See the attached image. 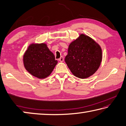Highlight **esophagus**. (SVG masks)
Returning <instances> with one entry per match:
<instances>
[{"instance_id":"obj_1","label":"esophagus","mask_w":126,"mask_h":126,"mask_svg":"<svg viewBox=\"0 0 126 126\" xmlns=\"http://www.w3.org/2000/svg\"><path fill=\"white\" fill-rule=\"evenodd\" d=\"M59 61H60V62H62L64 61V57L63 56L61 57V58L59 59Z\"/></svg>"}]
</instances>
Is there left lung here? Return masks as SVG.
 <instances>
[{
	"label": "left lung",
	"instance_id": "obj_1",
	"mask_svg": "<svg viewBox=\"0 0 126 126\" xmlns=\"http://www.w3.org/2000/svg\"><path fill=\"white\" fill-rule=\"evenodd\" d=\"M102 58V49L96 42L84 34L69 44L65 62L77 77L84 79L98 69Z\"/></svg>",
	"mask_w": 126,
	"mask_h": 126
}]
</instances>
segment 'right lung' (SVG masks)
<instances>
[{"instance_id":"1","label":"right lung","mask_w":126,"mask_h":126,"mask_svg":"<svg viewBox=\"0 0 126 126\" xmlns=\"http://www.w3.org/2000/svg\"><path fill=\"white\" fill-rule=\"evenodd\" d=\"M24 65L28 72L38 78L49 76L58 63L54 55L46 44H33L23 56Z\"/></svg>"}]
</instances>
